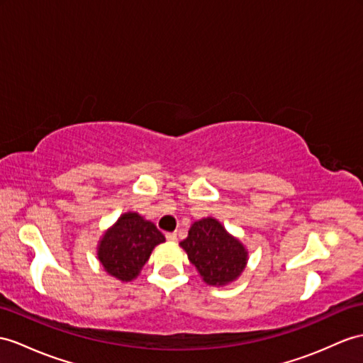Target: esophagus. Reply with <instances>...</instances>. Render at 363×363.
I'll return each mask as SVG.
<instances>
[{
  "mask_svg": "<svg viewBox=\"0 0 363 363\" xmlns=\"http://www.w3.org/2000/svg\"><path fill=\"white\" fill-rule=\"evenodd\" d=\"M166 238L169 242H177V233H167L166 234Z\"/></svg>",
  "mask_w": 363,
  "mask_h": 363,
  "instance_id": "esophagus-1",
  "label": "esophagus"
}]
</instances>
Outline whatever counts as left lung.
<instances>
[{
	"instance_id": "left-lung-1",
	"label": "left lung",
	"mask_w": 363,
	"mask_h": 363,
	"mask_svg": "<svg viewBox=\"0 0 363 363\" xmlns=\"http://www.w3.org/2000/svg\"><path fill=\"white\" fill-rule=\"evenodd\" d=\"M180 246L188 252L189 262L199 269L203 280L214 286L235 280L248 259L243 245L211 217L194 223Z\"/></svg>"
}]
</instances>
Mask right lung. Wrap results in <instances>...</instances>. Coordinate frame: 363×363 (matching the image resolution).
Wrapping results in <instances>:
<instances>
[{
    "label": "right lung",
    "mask_w": 363,
    "mask_h": 363,
    "mask_svg": "<svg viewBox=\"0 0 363 363\" xmlns=\"http://www.w3.org/2000/svg\"><path fill=\"white\" fill-rule=\"evenodd\" d=\"M164 235L137 212L123 214L100 242L99 259L111 276L129 281L145 267L149 255Z\"/></svg>",
    "instance_id": "obj_1"
}]
</instances>
